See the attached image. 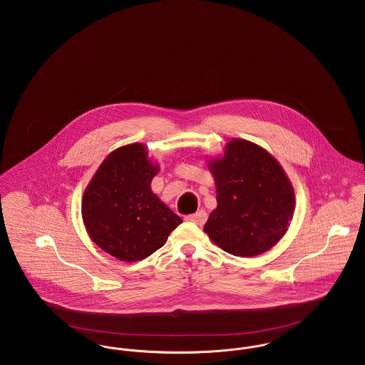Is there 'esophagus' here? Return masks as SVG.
<instances>
[{
	"mask_svg": "<svg viewBox=\"0 0 365 365\" xmlns=\"http://www.w3.org/2000/svg\"><path fill=\"white\" fill-rule=\"evenodd\" d=\"M207 217H208V216H207V212H205V210H200V212L187 215L185 219H186L187 222L195 223V225H198V226H202V225L207 222Z\"/></svg>",
	"mask_w": 365,
	"mask_h": 365,
	"instance_id": "1",
	"label": "esophagus"
}]
</instances>
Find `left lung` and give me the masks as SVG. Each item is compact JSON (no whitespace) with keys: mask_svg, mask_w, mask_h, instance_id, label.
I'll return each instance as SVG.
<instances>
[{"mask_svg":"<svg viewBox=\"0 0 365 365\" xmlns=\"http://www.w3.org/2000/svg\"><path fill=\"white\" fill-rule=\"evenodd\" d=\"M217 208L204 231L227 253L253 257L271 249L287 231L294 190L278 161L262 148L234 139L222 160L210 161Z\"/></svg>","mask_w":365,"mask_h":365,"instance_id":"obj_1","label":"left lung"}]
</instances>
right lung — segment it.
<instances>
[{
  "mask_svg": "<svg viewBox=\"0 0 365 365\" xmlns=\"http://www.w3.org/2000/svg\"><path fill=\"white\" fill-rule=\"evenodd\" d=\"M157 173L140 143L127 145L105 158L83 194L88 235L119 260L146 259L182 223L150 190Z\"/></svg>",
  "mask_w": 365,
  "mask_h": 365,
  "instance_id": "add662e5",
  "label": "right lung"
}]
</instances>
